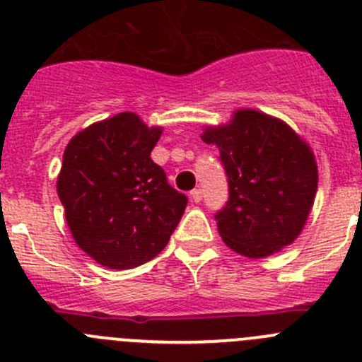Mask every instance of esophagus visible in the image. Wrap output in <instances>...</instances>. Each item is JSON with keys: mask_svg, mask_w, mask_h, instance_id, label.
Returning <instances> with one entry per match:
<instances>
[{"mask_svg": "<svg viewBox=\"0 0 362 362\" xmlns=\"http://www.w3.org/2000/svg\"><path fill=\"white\" fill-rule=\"evenodd\" d=\"M190 197H192V201H194V202H201L202 201V192L199 190V188H195V190L190 192Z\"/></svg>", "mask_w": 362, "mask_h": 362, "instance_id": "obj_1", "label": "esophagus"}]
</instances>
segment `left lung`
I'll list each match as a JSON object with an SVG mask.
<instances>
[{
  "label": "left lung",
  "mask_w": 362,
  "mask_h": 362,
  "mask_svg": "<svg viewBox=\"0 0 362 362\" xmlns=\"http://www.w3.org/2000/svg\"><path fill=\"white\" fill-rule=\"evenodd\" d=\"M216 144L229 199L215 213L227 247L245 257H267L290 245L308 220L318 188L311 149L284 122L240 110L229 126L206 129Z\"/></svg>",
  "instance_id": "left-lung-1"
}]
</instances>
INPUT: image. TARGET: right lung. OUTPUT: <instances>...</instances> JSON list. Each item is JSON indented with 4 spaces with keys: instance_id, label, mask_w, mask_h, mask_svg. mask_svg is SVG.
I'll use <instances>...</instances> for the list:
<instances>
[{
    "instance_id": "1",
    "label": "right lung",
    "mask_w": 362,
    "mask_h": 362,
    "mask_svg": "<svg viewBox=\"0 0 362 362\" xmlns=\"http://www.w3.org/2000/svg\"><path fill=\"white\" fill-rule=\"evenodd\" d=\"M160 133L124 112L65 147L58 197L76 243L103 267L127 270L151 261L183 216L188 197L151 160Z\"/></svg>"
}]
</instances>
